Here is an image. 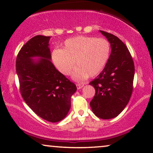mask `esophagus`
I'll use <instances>...</instances> for the list:
<instances>
[{"label":"esophagus","instance_id":"1","mask_svg":"<svg viewBox=\"0 0 153 153\" xmlns=\"http://www.w3.org/2000/svg\"><path fill=\"white\" fill-rule=\"evenodd\" d=\"M83 85H84V84H82V83H77V84H76L77 89H78V90L81 89L83 87Z\"/></svg>","mask_w":153,"mask_h":153}]
</instances>
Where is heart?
Listing matches in <instances>:
<instances>
[{
  "label": "heart",
  "instance_id": "b5f03b06",
  "mask_svg": "<svg viewBox=\"0 0 153 153\" xmlns=\"http://www.w3.org/2000/svg\"><path fill=\"white\" fill-rule=\"evenodd\" d=\"M110 54L111 45L106 39L81 35L66 39L62 49H54L52 59L58 71L65 76L71 74L75 62L76 68L72 78L81 81L101 73Z\"/></svg>",
  "mask_w": 153,
  "mask_h": 153
}]
</instances>
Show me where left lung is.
I'll list each match as a JSON object with an SVG mask.
<instances>
[{
	"mask_svg": "<svg viewBox=\"0 0 153 153\" xmlns=\"http://www.w3.org/2000/svg\"><path fill=\"white\" fill-rule=\"evenodd\" d=\"M100 32L110 42L111 53L102 72L89 83L95 89L90 104L96 116L107 120L118 116L130 100L134 64L123 41L111 33Z\"/></svg>",
	"mask_w": 153,
	"mask_h": 153,
	"instance_id": "8db88e82",
	"label": "left lung"
}]
</instances>
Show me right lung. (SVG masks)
<instances>
[{"label":"right lung","instance_id":"1","mask_svg":"<svg viewBox=\"0 0 153 153\" xmlns=\"http://www.w3.org/2000/svg\"><path fill=\"white\" fill-rule=\"evenodd\" d=\"M49 39L36 35L27 42L16 57V70L25 102L40 118L56 123L68 114L76 86L51 62ZM33 57L41 59L35 62Z\"/></svg>","mask_w":153,"mask_h":153}]
</instances>
